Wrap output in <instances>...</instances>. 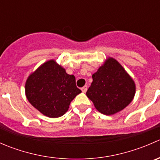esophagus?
<instances>
[{
    "label": "esophagus",
    "mask_w": 160,
    "mask_h": 160,
    "mask_svg": "<svg viewBox=\"0 0 160 160\" xmlns=\"http://www.w3.org/2000/svg\"><path fill=\"white\" fill-rule=\"evenodd\" d=\"M81 90L83 92V93H86L87 90H88V86H87V85H85V86H83V88H81Z\"/></svg>",
    "instance_id": "esophagus-1"
}]
</instances>
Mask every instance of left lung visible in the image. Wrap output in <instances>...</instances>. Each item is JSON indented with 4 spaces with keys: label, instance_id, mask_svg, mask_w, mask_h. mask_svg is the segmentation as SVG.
Segmentation results:
<instances>
[{
    "label": "left lung",
    "instance_id": "1",
    "mask_svg": "<svg viewBox=\"0 0 160 160\" xmlns=\"http://www.w3.org/2000/svg\"><path fill=\"white\" fill-rule=\"evenodd\" d=\"M92 78L93 82L86 94L97 110L106 115L123 110L135 96L133 80L113 58L108 59Z\"/></svg>",
    "mask_w": 160,
    "mask_h": 160
}]
</instances>
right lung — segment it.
Here are the masks:
<instances>
[{
  "instance_id": "obj_1",
  "label": "right lung",
  "mask_w": 160,
  "mask_h": 160,
  "mask_svg": "<svg viewBox=\"0 0 160 160\" xmlns=\"http://www.w3.org/2000/svg\"><path fill=\"white\" fill-rule=\"evenodd\" d=\"M80 93L75 77L67 74L54 60L42 64L25 83V93L31 104L49 118L63 115Z\"/></svg>"
}]
</instances>
